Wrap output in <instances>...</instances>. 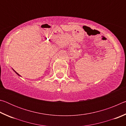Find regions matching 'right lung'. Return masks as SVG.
Returning <instances> with one entry per match:
<instances>
[{
  "mask_svg": "<svg viewBox=\"0 0 126 126\" xmlns=\"http://www.w3.org/2000/svg\"><path fill=\"white\" fill-rule=\"evenodd\" d=\"M13 71H14V72H16V74H17V75H18V76H20V77H21V76H20V75H19V74H18V73H16V71H14V69H13Z\"/></svg>",
  "mask_w": 126,
  "mask_h": 126,
  "instance_id": "add662e5",
  "label": "right lung"
}]
</instances>
